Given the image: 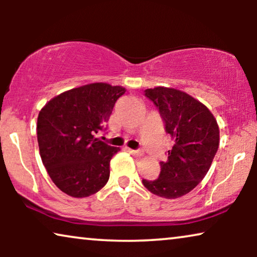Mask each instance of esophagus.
<instances>
[{
  "mask_svg": "<svg viewBox=\"0 0 257 257\" xmlns=\"http://www.w3.org/2000/svg\"><path fill=\"white\" fill-rule=\"evenodd\" d=\"M130 153H131L132 156L137 157V158H140L144 154L142 150H130Z\"/></svg>",
  "mask_w": 257,
  "mask_h": 257,
  "instance_id": "1",
  "label": "esophagus"
}]
</instances>
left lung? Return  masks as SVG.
I'll use <instances>...</instances> for the list:
<instances>
[{
  "label": "left lung",
  "instance_id": "1",
  "mask_svg": "<svg viewBox=\"0 0 257 257\" xmlns=\"http://www.w3.org/2000/svg\"><path fill=\"white\" fill-rule=\"evenodd\" d=\"M144 93L156 105L174 144L167 161H160L158 179H143V185L161 198H180L208 172L219 149V126L205 105L182 91L159 86Z\"/></svg>",
  "mask_w": 257,
  "mask_h": 257
}]
</instances>
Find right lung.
Wrapping results in <instances>:
<instances>
[{
    "label": "right lung",
    "instance_id": "obj_1",
    "mask_svg": "<svg viewBox=\"0 0 257 257\" xmlns=\"http://www.w3.org/2000/svg\"><path fill=\"white\" fill-rule=\"evenodd\" d=\"M121 86L94 83L66 91L42 108L37 140L44 167L54 184L73 198H86L106 185L110 161L119 147L97 138L106 131Z\"/></svg>",
    "mask_w": 257,
    "mask_h": 257
}]
</instances>
